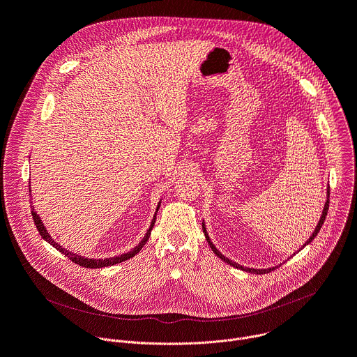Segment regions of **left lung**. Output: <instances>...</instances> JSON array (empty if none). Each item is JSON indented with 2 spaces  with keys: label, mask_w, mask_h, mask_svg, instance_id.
I'll use <instances>...</instances> for the list:
<instances>
[{
  "label": "left lung",
  "mask_w": 357,
  "mask_h": 357,
  "mask_svg": "<svg viewBox=\"0 0 357 357\" xmlns=\"http://www.w3.org/2000/svg\"><path fill=\"white\" fill-rule=\"evenodd\" d=\"M328 195H326V202H325V206H324V211H322V216H321V219H319V222H318V225H317V227H315V230L312 231V234H311V237L305 241V244L299 248V250H302L305 245H308L315 237H317V234L319 233V230H321V227H322V225H324V222H325V219H326V215H328V211H329V189H328V192H326ZM202 229H203V233H205V237H206V240H208V244L211 245V248H212V251L216 254V256L220 259V260H223V261H226L227 264H230V266H233V267H236V268H238V270H243V271H247V273H251V274H267V273H271L273 270H275V268H278V266H275V267H270V268H247V267H244V266H240V264H237V263H234V261H231L230 259H227V257H225L223 254L216 248V245L212 243V240H211V237H209V234H208V230H206V227H205V220L202 222ZM296 252H294V256H295Z\"/></svg>",
  "instance_id": "left-lung-1"
}]
</instances>
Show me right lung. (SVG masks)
<instances>
[{
    "instance_id": "right-lung-1",
    "label": "right lung",
    "mask_w": 357,
    "mask_h": 357,
    "mask_svg": "<svg viewBox=\"0 0 357 357\" xmlns=\"http://www.w3.org/2000/svg\"><path fill=\"white\" fill-rule=\"evenodd\" d=\"M161 202H162V199L158 202V206H157V211H155V213H154V218H152L151 225H149V227H148L145 236L142 237V240H141L134 248H131L128 252H124V254H121V256H114V257H110V259H87V257L79 256V254H76V252H72V251L66 250L63 245H61L59 243H56L52 237H50V234L47 233V230H46L45 225H43V222L40 220L39 215H36L33 206H32V218H33L35 226H36L39 234L42 236V238H43L45 241H47L52 247H55L56 250H59V251L63 254V256H66L69 260H72L73 263H76V264H79V266H82V267H86V268H103V267H110V266L123 263V261H126V260H130V259H132V257L135 256L137 252H139V250H141V248L145 245V243L148 241V238H149V236H151V230H152V227H154V225H155L157 213H158V209H160V206H161Z\"/></svg>"
}]
</instances>
